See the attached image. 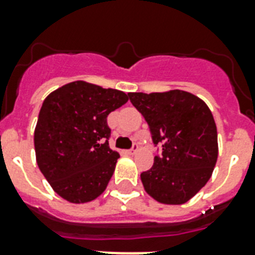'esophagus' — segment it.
Listing matches in <instances>:
<instances>
[{
	"instance_id": "1",
	"label": "esophagus",
	"mask_w": 255,
	"mask_h": 255,
	"mask_svg": "<svg viewBox=\"0 0 255 255\" xmlns=\"http://www.w3.org/2000/svg\"><path fill=\"white\" fill-rule=\"evenodd\" d=\"M136 151H137V144H133V147H132L131 149H127L126 152H127L128 155H133Z\"/></svg>"
}]
</instances>
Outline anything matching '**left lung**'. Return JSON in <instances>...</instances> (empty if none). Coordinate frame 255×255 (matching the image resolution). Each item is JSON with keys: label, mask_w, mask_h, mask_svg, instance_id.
<instances>
[{"label": "left lung", "mask_w": 255, "mask_h": 255, "mask_svg": "<svg viewBox=\"0 0 255 255\" xmlns=\"http://www.w3.org/2000/svg\"><path fill=\"white\" fill-rule=\"evenodd\" d=\"M133 107L148 123L155 163L140 174L144 189L163 204L180 205L192 198L212 176L217 161V128L200 98L189 92H129Z\"/></svg>", "instance_id": "1"}]
</instances>
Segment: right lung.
I'll return each mask as SVG.
<instances>
[{
	"mask_svg": "<svg viewBox=\"0 0 255 255\" xmlns=\"http://www.w3.org/2000/svg\"><path fill=\"white\" fill-rule=\"evenodd\" d=\"M128 100L123 91L77 81L51 92L34 131L37 164L61 197L92 201L103 193L119 153L108 145V114Z\"/></svg>",
	"mask_w": 255,
	"mask_h": 255,
	"instance_id": "obj_1",
	"label": "right lung"
}]
</instances>
